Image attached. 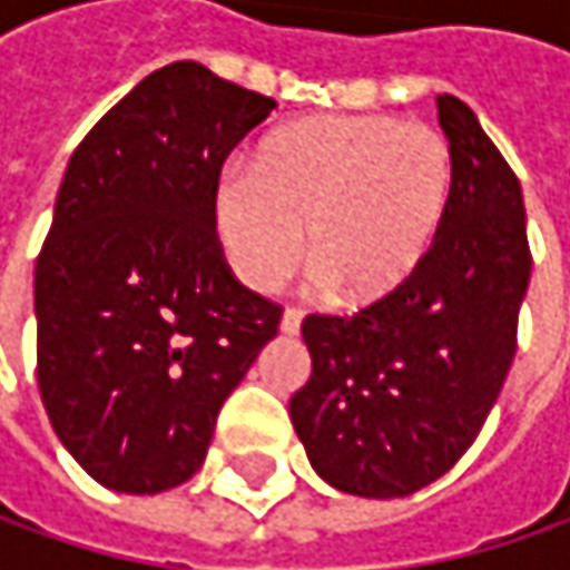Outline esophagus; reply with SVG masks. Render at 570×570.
<instances>
[{
	"label": "esophagus",
	"mask_w": 570,
	"mask_h": 570,
	"mask_svg": "<svg viewBox=\"0 0 570 570\" xmlns=\"http://www.w3.org/2000/svg\"><path fill=\"white\" fill-rule=\"evenodd\" d=\"M278 330H282L285 336H295L297 330H301V314H297V311H285L282 320H278Z\"/></svg>",
	"instance_id": "obj_1"
}]
</instances>
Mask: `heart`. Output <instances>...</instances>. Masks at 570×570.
I'll list each match as a JSON object with an SVG mask.
<instances>
[{
    "instance_id": "heart-1",
    "label": "heart",
    "mask_w": 570,
    "mask_h": 570,
    "mask_svg": "<svg viewBox=\"0 0 570 570\" xmlns=\"http://www.w3.org/2000/svg\"><path fill=\"white\" fill-rule=\"evenodd\" d=\"M448 142L393 117H314L273 132L212 196L230 269L273 292L304 256L348 307H374L422 269L450 203Z\"/></svg>"
}]
</instances>
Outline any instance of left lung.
I'll use <instances>...</instances> for the list:
<instances>
[{"instance_id": "8db88e82", "label": "left lung", "mask_w": 570, "mask_h": 570, "mask_svg": "<svg viewBox=\"0 0 570 570\" xmlns=\"http://www.w3.org/2000/svg\"><path fill=\"white\" fill-rule=\"evenodd\" d=\"M450 203L422 269L355 317L311 314V381L292 425L323 482L358 498H405L470 450L517 352L530 285L527 212L514 170L453 95L438 98Z\"/></svg>"}]
</instances>
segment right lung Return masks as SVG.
I'll return each mask as SVG.
<instances>
[{"label": "right lung", "instance_id": "right-lung-1", "mask_svg": "<svg viewBox=\"0 0 570 570\" xmlns=\"http://www.w3.org/2000/svg\"><path fill=\"white\" fill-rule=\"evenodd\" d=\"M273 110L199 62H170L66 167L33 269L37 386L56 438L104 489L184 485L278 333L282 307L230 275L212 215L230 148Z\"/></svg>", "mask_w": 570, "mask_h": 570}]
</instances>
